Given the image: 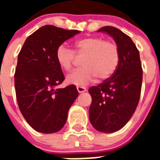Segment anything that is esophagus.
Masks as SVG:
<instances>
[{
	"label": "esophagus",
	"mask_w": 160,
	"mask_h": 160,
	"mask_svg": "<svg viewBox=\"0 0 160 160\" xmlns=\"http://www.w3.org/2000/svg\"><path fill=\"white\" fill-rule=\"evenodd\" d=\"M77 90L78 93H83L85 91H87V89L84 87H77Z\"/></svg>",
	"instance_id": "34e87169"
}]
</instances>
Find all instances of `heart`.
Masks as SVG:
<instances>
[{"label":"heart","mask_w":160,"mask_h":160,"mask_svg":"<svg viewBox=\"0 0 160 160\" xmlns=\"http://www.w3.org/2000/svg\"><path fill=\"white\" fill-rule=\"evenodd\" d=\"M73 48L76 54L84 55V57L82 60V67L66 78L70 84L84 87L94 81L96 76L100 80H105L111 77L118 67L119 50L114 42L90 37L77 40L73 43ZM74 53L65 45L58 47L56 60L62 70H71Z\"/></svg>","instance_id":"obj_1"}]
</instances>
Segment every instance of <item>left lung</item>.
<instances>
[{"label": "left lung", "mask_w": 160, "mask_h": 160, "mask_svg": "<svg viewBox=\"0 0 160 160\" xmlns=\"http://www.w3.org/2000/svg\"><path fill=\"white\" fill-rule=\"evenodd\" d=\"M112 37L119 50V62L111 78L89 89L92 102L90 123L97 131L112 133L122 128L138 106L142 81L139 52L131 38L112 26L98 30Z\"/></svg>", "instance_id": "left-lung-1"}]
</instances>
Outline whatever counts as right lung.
<instances>
[{
	"label": "right lung",
	"instance_id": "obj_1",
	"mask_svg": "<svg viewBox=\"0 0 160 160\" xmlns=\"http://www.w3.org/2000/svg\"><path fill=\"white\" fill-rule=\"evenodd\" d=\"M79 32L44 25L28 37L18 54L14 75L17 100L26 122L38 132L60 131L78 95L74 85L57 88L65 77L56 60V51Z\"/></svg>",
	"mask_w": 160,
	"mask_h": 160
}]
</instances>
